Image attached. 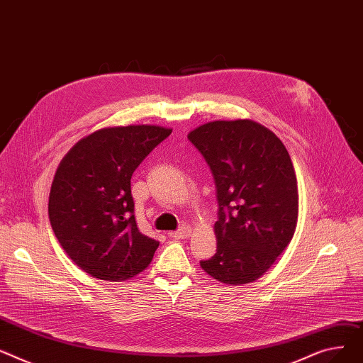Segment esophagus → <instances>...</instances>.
I'll return each instance as SVG.
<instances>
[{"label":"esophagus","instance_id":"esophagus-1","mask_svg":"<svg viewBox=\"0 0 363 363\" xmlns=\"http://www.w3.org/2000/svg\"><path fill=\"white\" fill-rule=\"evenodd\" d=\"M191 228L189 225H183L182 228H179L177 231H172L168 233V236L172 239H187L190 236Z\"/></svg>","mask_w":363,"mask_h":363}]
</instances>
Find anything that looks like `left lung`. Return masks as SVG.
<instances>
[{"label": "left lung", "instance_id": "left-lung-1", "mask_svg": "<svg viewBox=\"0 0 363 363\" xmlns=\"http://www.w3.org/2000/svg\"><path fill=\"white\" fill-rule=\"evenodd\" d=\"M217 186V253L201 268L231 286L258 280L289 246L299 191L283 142L253 120L209 121L187 135Z\"/></svg>", "mask_w": 363, "mask_h": 363}]
</instances>
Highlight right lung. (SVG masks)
<instances>
[{"mask_svg":"<svg viewBox=\"0 0 363 363\" xmlns=\"http://www.w3.org/2000/svg\"><path fill=\"white\" fill-rule=\"evenodd\" d=\"M172 132L149 124L105 127L61 160L50 191L51 227L67 257L95 279L124 281L151 264L160 242L138 230L130 179Z\"/></svg>","mask_w":363,"mask_h":363,"instance_id":"right-lung-1","label":"right lung"}]
</instances>
